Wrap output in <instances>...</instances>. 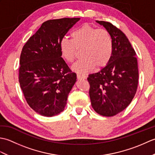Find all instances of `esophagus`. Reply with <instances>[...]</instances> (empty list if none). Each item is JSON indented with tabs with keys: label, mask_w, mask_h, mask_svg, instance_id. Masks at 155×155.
I'll list each match as a JSON object with an SVG mask.
<instances>
[{
	"label": "esophagus",
	"mask_w": 155,
	"mask_h": 155,
	"mask_svg": "<svg viewBox=\"0 0 155 155\" xmlns=\"http://www.w3.org/2000/svg\"><path fill=\"white\" fill-rule=\"evenodd\" d=\"M77 77L78 79H86V78H87V76L82 75V74H78L77 75Z\"/></svg>",
	"instance_id": "34e87169"
}]
</instances>
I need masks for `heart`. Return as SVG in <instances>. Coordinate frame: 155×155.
<instances>
[{
	"label": "heart",
	"instance_id": "heart-1",
	"mask_svg": "<svg viewBox=\"0 0 155 155\" xmlns=\"http://www.w3.org/2000/svg\"><path fill=\"white\" fill-rule=\"evenodd\" d=\"M72 39L63 38L60 42L62 57L68 62H73L78 51L83 49L84 57L72 67V71L79 74H86L97 65L103 67L110 61L113 51V40L108 31L97 28L89 24H84L71 34Z\"/></svg>",
	"mask_w": 155,
	"mask_h": 155
}]
</instances>
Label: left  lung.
I'll return each instance as SVG.
<instances>
[{
  "label": "left lung",
  "mask_w": 155,
  "mask_h": 155,
  "mask_svg": "<svg viewBox=\"0 0 155 155\" xmlns=\"http://www.w3.org/2000/svg\"><path fill=\"white\" fill-rule=\"evenodd\" d=\"M109 32L113 51L108 63L88 75L89 95L93 109L104 117H113L124 110L136 94L139 71L136 52L120 29L111 23L96 21Z\"/></svg>",
  "instance_id": "obj_1"
}]
</instances>
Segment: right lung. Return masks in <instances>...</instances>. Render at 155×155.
Wrapping results in <instances>:
<instances>
[{
  "instance_id": "obj_1",
  "label": "right lung",
  "mask_w": 155,
  "mask_h": 155,
  "mask_svg": "<svg viewBox=\"0 0 155 155\" xmlns=\"http://www.w3.org/2000/svg\"><path fill=\"white\" fill-rule=\"evenodd\" d=\"M79 20H48L22 48L20 86L29 106L42 116L53 117L63 111L68 95L77 81V74L61 57L60 42Z\"/></svg>"
}]
</instances>
